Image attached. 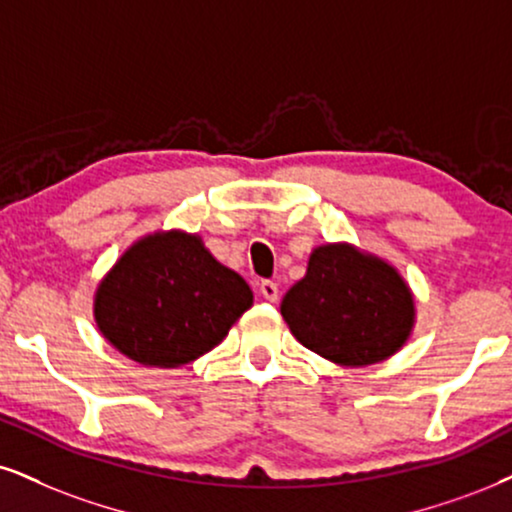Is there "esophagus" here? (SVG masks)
I'll list each match as a JSON object with an SVG mask.
<instances>
[{
	"label": "esophagus",
	"mask_w": 512,
	"mask_h": 512,
	"mask_svg": "<svg viewBox=\"0 0 512 512\" xmlns=\"http://www.w3.org/2000/svg\"><path fill=\"white\" fill-rule=\"evenodd\" d=\"M261 294H263V299H268V301H277V285L273 280H263L261 282Z\"/></svg>",
	"instance_id": "obj_1"
}]
</instances>
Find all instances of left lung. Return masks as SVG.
<instances>
[{"mask_svg":"<svg viewBox=\"0 0 512 512\" xmlns=\"http://www.w3.org/2000/svg\"><path fill=\"white\" fill-rule=\"evenodd\" d=\"M280 311L306 349L351 368L387 361L415 323L413 294L399 270L344 242L313 249Z\"/></svg>","mask_w":512,"mask_h":512,"instance_id":"left-lung-1","label":"left lung"}]
</instances>
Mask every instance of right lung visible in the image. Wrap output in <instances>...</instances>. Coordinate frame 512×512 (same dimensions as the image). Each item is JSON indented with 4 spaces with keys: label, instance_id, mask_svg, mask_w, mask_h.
<instances>
[{
    "label": "right lung",
    "instance_id": "1",
    "mask_svg": "<svg viewBox=\"0 0 512 512\" xmlns=\"http://www.w3.org/2000/svg\"><path fill=\"white\" fill-rule=\"evenodd\" d=\"M254 304L244 277L211 256L199 235L142 237L94 294L106 342L151 368H180L218 346Z\"/></svg>",
    "mask_w": 512,
    "mask_h": 512
}]
</instances>
